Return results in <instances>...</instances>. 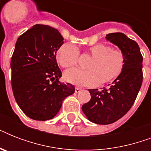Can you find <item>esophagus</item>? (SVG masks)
<instances>
[{"label":"esophagus","mask_w":151,"mask_h":151,"mask_svg":"<svg viewBox=\"0 0 151 151\" xmlns=\"http://www.w3.org/2000/svg\"><path fill=\"white\" fill-rule=\"evenodd\" d=\"M81 89V88H79V87H76V88H75V92H76V93H78V92H80Z\"/></svg>","instance_id":"obj_1"}]
</instances>
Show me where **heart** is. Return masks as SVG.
Masks as SVG:
<instances>
[{
    "mask_svg": "<svg viewBox=\"0 0 151 151\" xmlns=\"http://www.w3.org/2000/svg\"><path fill=\"white\" fill-rule=\"evenodd\" d=\"M88 54L92 57L88 70L71 69L64 73L66 81L85 87H93L102 83L115 80L124 70L125 56L120 48H112L106 44H97L88 49ZM80 52L71 43L63 44L56 52V59L63 68L76 66L79 60Z\"/></svg>",
    "mask_w": 151,
    "mask_h": 151,
    "instance_id": "heart-1",
    "label": "heart"
}]
</instances>
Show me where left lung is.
Returning a JSON list of instances; mask_svg holds the SVG:
<instances>
[{
  "label": "left lung",
  "mask_w": 151,
  "mask_h": 151,
  "mask_svg": "<svg viewBox=\"0 0 151 151\" xmlns=\"http://www.w3.org/2000/svg\"><path fill=\"white\" fill-rule=\"evenodd\" d=\"M106 38L124 52L125 65L108 88L88 89L91 99L82 106V110L90 122L99 124L122 118L133 105L143 82V55L138 44L119 32L106 34Z\"/></svg>",
  "instance_id": "1"
}]
</instances>
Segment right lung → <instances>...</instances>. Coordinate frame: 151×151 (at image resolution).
Returning a JSON list of instances; mask_svg holds the SVG:
<instances>
[{"label":"right lung","instance_id":"add662e5","mask_svg":"<svg viewBox=\"0 0 151 151\" xmlns=\"http://www.w3.org/2000/svg\"><path fill=\"white\" fill-rule=\"evenodd\" d=\"M57 29L37 24L20 35L11 60L12 87L15 101L29 117L50 120L64 99L75 92L71 84L61 83L56 52L63 44Z\"/></svg>","mask_w":151,"mask_h":151}]
</instances>
